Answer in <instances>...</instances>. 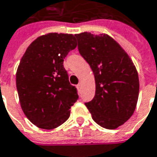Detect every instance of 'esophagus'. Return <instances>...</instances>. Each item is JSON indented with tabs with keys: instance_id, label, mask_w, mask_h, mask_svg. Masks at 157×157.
Listing matches in <instances>:
<instances>
[{
	"instance_id": "esophagus-1",
	"label": "esophagus",
	"mask_w": 157,
	"mask_h": 157,
	"mask_svg": "<svg viewBox=\"0 0 157 157\" xmlns=\"http://www.w3.org/2000/svg\"><path fill=\"white\" fill-rule=\"evenodd\" d=\"M81 87H82V84H81V83H78V84L76 85V88H77L78 90H80V89H81Z\"/></svg>"
}]
</instances>
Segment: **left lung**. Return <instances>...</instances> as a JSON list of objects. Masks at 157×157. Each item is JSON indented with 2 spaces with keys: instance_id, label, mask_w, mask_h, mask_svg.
Listing matches in <instances>:
<instances>
[{
  "instance_id": "obj_1",
  "label": "left lung",
  "mask_w": 157,
  "mask_h": 157,
  "mask_svg": "<svg viewBox=\"0 0 157 157\" xmlns=\"http://www.w3.org/2000/svg\"><path fill=\"white\" fill-rule=\"evenodd\" d=\"M78 51L90 66L96 93L85 103L93 120L115 129L131 118L139 97V77L133 61L113 38L82 32L75 35Z\"/></svg>"
}]
</instances>
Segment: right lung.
I'll return each mask as SVG.
<instances>
[{"label":"right lung","mask_w":157,"mask_h":157,"mask_svg":"<svg viewBox=\"0 0 157 157\" xmlns=\"http://www.w3.org/2000/svg\"><path fill=\"white\" fill-rule=\"evenodd\" d=\"M76 47L72 34L48 33L31 43L17 72V89L22 110L32 124L53 129L70 116L78 99L63 66L67 53Z\"/></svg>","instance_id":"right-lung-1"}]
</instances>
